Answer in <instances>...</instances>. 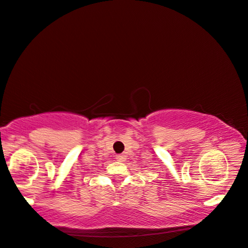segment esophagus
Listing matches in <instances>:
<instances>
[{
  "instance_id": "esophagus-1",
  "label": "esophagus",
  "mask_w": 248,
  "mask_h": 248,
  "mask_svg": "<svg viewBox=\"0 0 248 248\" xmlns=\"http://www.w3.org/2000/svg\"><path fill=\"white\" fill-rule=\"evenodd\" d=\"M116 159L119 162H124L125 159H127V156H125L124 154H118V155H116Z\"/></svg>"
}]
</instances>
